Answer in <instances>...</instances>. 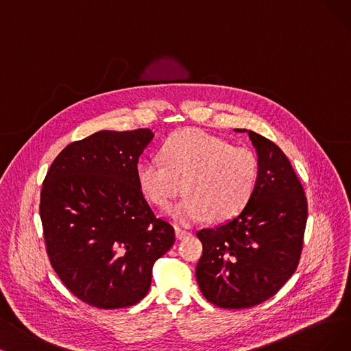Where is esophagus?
Masks as SVG:
<instances>
[{
	"instance_id": "obj_1",
	"label": "esophagus",
	"mask_w": 351,
	"mask_h": 351,
	"mask_svg": "<svg viewBox=\"0 0 351 351\" xmlns=\"http://www.w3.org/2000/svg\"><path fill=\"white\" fill-rule=\"evenodd\" d=\"M174 230H176L177 239H184V237L190 236V232H189V230H186V229H181V228H178V226H176V228H174Z\"/></svg>"
}]
</instances>
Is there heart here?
Wrapping results in <instances>:
<instances>
[{
    "mask_svg": "<svg viewBox=\"0 0 351 351\" xmlns=\"http://www.w3.org/2000/svg\"><path fill=\"white\" fill-rule=\"evenodd\" d=\"M136 184L145 199L167 207L181 193L186 197L170 208L180 223L190 224L206 217L226 221L250 202L259 177L254 152L233 147L202 130H183L165 139L160 160H143L135 167Z\"/></svg>",
    "mask_w": 351,
    "mask_h": 351,
    "instance_id": "obj_1",
    "label": "heart"
}]
</instances>
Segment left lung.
<instances>
[{
  "mask_svg": "<svg viewBox=\"0 0 351 351\" xmlns=\"http://www.w3.org/2000/svg\"><path fill=\"white\" fill-rule=\"evenodd\" d=\"M259 177L242 212L197 237L203 255L195 278L204 298L220 308L242 310L274 297L300 263L308 216L301 181L282 149L254 131Z\"/></svg>",
  "mask_w": 351,
  "mask_h": 351,
  "instance_id": "left-lung-1",
  "label": "left lung"
}]
</instances>
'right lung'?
Here are the masks:
<instances>
[{"label":"right lung","mask_w":351,"mask_h":351,"mask_svg":"<svg viewBox=\"0 0 351 351\" xmlns=\"http://www.w3.org/2000/svg\"><path fill=\"white\" fill-rule=\"evenodd\" d=\"M148 128L99 131L69 144L51 162L40 217L51 268L76 298L101 310L141 301L152 266L176 241L135 177Z\"/></svg>","instance_id":"add662e5"}]
</instances>
